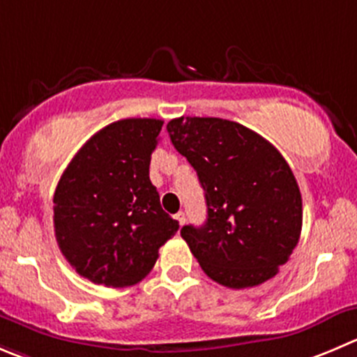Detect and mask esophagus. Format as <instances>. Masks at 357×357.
Wrapping results in <instances>:
<instances>
[{
  "label": "esophagus",
  "instance_id": "34e87169",
  "mask_svg": "<svg viewBox=\"0 0 357 357\" xmlns=\"http://www.w3.org/2000/svg\"><path fill=\"white\" fill-rule=\"evenodd\" d=\"M173 217H175V220H176V222H178V224H181V226L185 222V213L182 212V210H181V212H176Z\"/></svg>",
  "mask_w": 357,
  "mask_h": 357
}]
</instances>
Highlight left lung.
Masks as SVG:
<instances>
[{"mask_svg": "<svg viewBox=\"0 0 357 357\" xmlns=\"http://www.w3.org/2000/svg\"><path fill=\"white\" fill-rule=\"evenodd\" d=\"M166 130L205 191L206 222L181 229L202 270L231 289L275 277L303 222L300 188L282 154L226 119L178 117Z\"/></svg>", "mask_w": 357, "mask_h": 357, "instance_id": "1", "label": "left lung"}]
</instances>
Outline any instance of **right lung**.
Returning <instances> with one entry per match:
<instances>
[{"instance_id": "obj_1", "label": "right lung", "mask_w": 357, "mask_h": 357, "mask_svg": "<svg viewBox=\"0 0 357 357\" xmlns=\"http://www.w3.org/2000/svg\"><path fill=\"white\" fill-rule=\"evenodd\" d=\"M159 119H122L82 145L54 192V231L68 263L107 287L140 282L178 229L149 178Z\"/></svg>"}]
</instances>
